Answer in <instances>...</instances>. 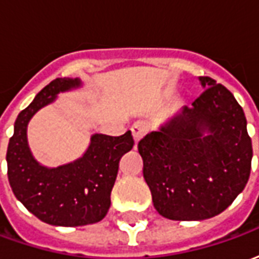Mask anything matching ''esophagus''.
Wrapping results in <instances>:
<instances>
[{
	"mask_svg": "<svg viewBox=\"0 0 259 259\" xmlns=\"http://www.w3.org/2000/svg\"><path fill=\"white\" fill-rule=\"evenodd\" d=\"M147 130H148V126L143 122H136L133 126H132V135H133V139H135L136 143L143 139V136L146 135Z\"/></svg>",
	"mask_w": 259,
	"mask_h": 259,
	"instance_id": "obj_1",
	"label": "esophagus"
}]
</instances>
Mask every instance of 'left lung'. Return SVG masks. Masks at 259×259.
I'll list each match as a JSON object with an SVG mask.
<instances>
[{"instance_id": "left-lung-1", "label": "left lung", "mask_w": 259, "mask_h": 259, "mask_svg": "<svg viewBox=\"0 0 259 259\" xmlns=\"http://www.w3.org/2000/svg\"><path fill=\"white\" fill-rule=\"evenodd\" d=\"M191 108L139 141L143 175L159 215L202 221L219 215L244 190L252 144L244 111L208 76Z\"/></svg>"}]
</instances>
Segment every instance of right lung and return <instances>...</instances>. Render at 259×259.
Returning <instances> with one entry per match:
<instances>
[{
  "label": "right lung",
  "mask_w": 259,
  "mask_h": 259,
  "mask_svg": "<svg viewBox=\"0 0 259 259\" xmlns=\"http://www.w3.org/2000/svg\"><path fill=\"white\" fill-rule=\"evenodd\" d=\"M80 85V79L69 77L46 85L18 115L7 151L8 180L15 197L34 217L54 226L100 222L111 206L119 161L135 146L130 132L119 137L93 135L87 151L73 162L58 168L37 162L27 144L29 120L38 109L55 101L59 93Z\"/></svg>",
  "instance_id": "1"
}]
</instances>
